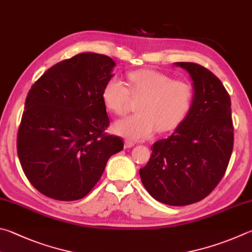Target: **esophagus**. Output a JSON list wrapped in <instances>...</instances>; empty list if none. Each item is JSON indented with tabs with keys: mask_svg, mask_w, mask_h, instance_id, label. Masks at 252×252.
I'll return each mask as SVG.
<instances>
[{
	"mask_svg": "<svg viewBox=\"0 0 252 252\" xmlns=\"http://www.w3.org/2000/svg\"><path fill=\"white\" fill-rule=\"evenodd\" d=\"M132 146H134L133 142H131V141H129V140H126V141H125V148H126V149H130V148H132Z\"/></svg>",
	"mask_w": 252,
	"mask_h": 252,
	"instance_id": "34e87169",
	"label": "esophagus"
}]
</instances>
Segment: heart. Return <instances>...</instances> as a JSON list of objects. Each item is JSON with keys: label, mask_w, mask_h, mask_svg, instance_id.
Returning a JSON list of instances; mask_svg holds the SVG:
<instances>
[{"label": "heart", "mask_w": 252, "mask_h": 252, "mask_svg": "<svg viewBox=\"0 0 252 252\" xmlns=\"http://www.w3.org/2000/svg\"><path fill=\"white\" fill-rule=\"evenodd\" d=\"M129 88L117 78L103 86L101 98L109 111L125 114L130 106V95L141 99L138 114L114 122L113 131L130 140H144L158 130L170 132L182 125L193 106L194 90L184 80L153 69H140L129 74Z\"/></svg>", "instance_id": "heart-1"}]
</instances>
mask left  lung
<instances>
[{
    "label": "left lung",
    "mask_w": 252,
    "mask_h": 252,
    "mask_svg": "<svg viewBox=\"0 0 252 252\" xmlns=\"http://www.w3.org/2000/svg\"><path fill=\"white\" fill-rule=\"evenodd\" d=\"M193 81L189 116L167 139L155 142L140 177L154 199L171 206L199 202L225 174L234 148L229 94L216 76L194 63H174Z\"/></svg>",
    "instance_id": "left-lung-1"
}]
</instances>
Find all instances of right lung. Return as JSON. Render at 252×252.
<instances>
[{"label": "right lung", "instance_id": "add662e5", "mask_svg": "<svg viewBox=\"0 0 252 252\" xmlns=\"http://www.w3.org/2000/svg\"><path fill=\"white\" fill-rule=\"evenodd\" d=\"M116 63L82 53L56 63L32 86L17 134L27 180L47 197L77 200L100 180L109 158L123 149L109 126L101 93Z\"/></svg>", "mask_w": 252, "mask_h": 252}]
</instances>
